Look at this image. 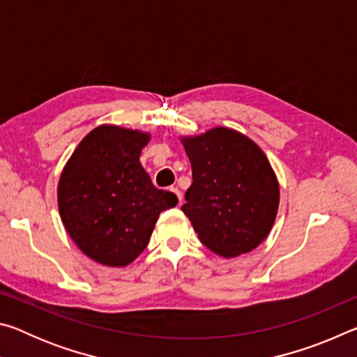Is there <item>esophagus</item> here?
Listing matches in <instances>:
<instances>
[{
    "mask_svg": "<svg viewBox=\"0 0 357 357\" xmlns=\"http://www.w3.org/2000/svg\"><path fill=\"white\" fill-rule=\"evenodd\" d=\"M170 190L174 193V195L178 197V204H183V193H181V190L178 189V187H172Z\"/></svg>",
    "mask_w": 357,
    "mask_h": 357,
    "instance_id": "34e87169",
    "label": "esophagus"
}]
</instances>
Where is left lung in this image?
Segmentation results:
<instances>
[{
  "label": "left lung",
  "mask_w": 357,
  "mask_h": 357,
  "mask_svg": "<svg viewBox=\"0 0 357 357\" xmlns=\"http://www.w3.org/2000/svg\"><path fill=\"white\" fill-rule=\"evenodd\" d=\"M192 185L183 213L202 243L225 258L255 249L279 209V183L268 157L250 138L227 128L183 138Z\"/></svg>",
  "instance_id": "obj_1"
}]
</instances>
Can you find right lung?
<instances>
[{
    "label": "right lung",
    "mask_w": 357,
    "mask_h": 357,
    "mask_svg": "<svg viewBox=\"0 0 357 357\" xmlns=\"http://www.w3.org/2000/svg\"><path fill=\"white\" fill-rule=\"evenodd\" d=\"M149 135L99 126L83 138L58 184L59 215L84 255L126 266L146 249L159 214L178 204L140 164Z\"/></svg>",
    "instance_id": "obj_1"
}]
</instances>
